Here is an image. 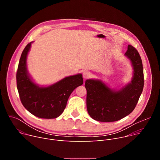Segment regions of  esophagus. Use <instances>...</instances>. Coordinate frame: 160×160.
Wrapping results in <instances>:
<instances>
[{"label":"esophagus","instance_id":"1","mask_svg":"<svg viewBox=\"0 0 160 160\" xmlns=\"http://www.w3.org/2000/svg\"><path fill=\"white\" fill-rule=\"evenodd\" d=\"M91 77V74L88 71H85L83 73V77L85 80H87V79H88L90 77Z\"/></svg>","mask_w":160,"mask_h":160}]
</instances>
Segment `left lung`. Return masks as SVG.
<instances>
[{
    "label": "left lung",
    "mask_w": 160,
    "mask_h": 160,
    "mask_svg": "<svg viewBox=\"0 0 160 160\" xmlns=\"http://www.w3.org/2000/svg\"><path fill=\"white\" fill-rule=\"evenodd\" d=\"M133 67L132 82L118 91L108 88L100 80H87V109L90 117L103 122H116L131 113L138 102L143 90L144 79L142 59L131 45L125 52Z\"/></svg>",
    "instance_id": "1"
}]
</instances>
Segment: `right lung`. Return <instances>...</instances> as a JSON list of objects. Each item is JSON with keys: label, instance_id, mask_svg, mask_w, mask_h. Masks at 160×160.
Returning <instances> with one entry per match:
<instances>
[{"label": "right lung", "instance_id": "right-lung-1", "mask_svg": "<svg viewBox=\"0 0 160 160\" xmlns=\"http://www.w3.org/2000/svg\"><path fill=\"white\" fill-rule=\"evenodd\" d=\"M31 46L22 51L16 72V83L21 102L34 116L45 119L56 118L64 111L73 91L83 84L82 74L66 77L48 87H39L30 78L27 71V56Z\"/></svg>", "mask_w": 160, "mask_h": 160}]
</instances>
